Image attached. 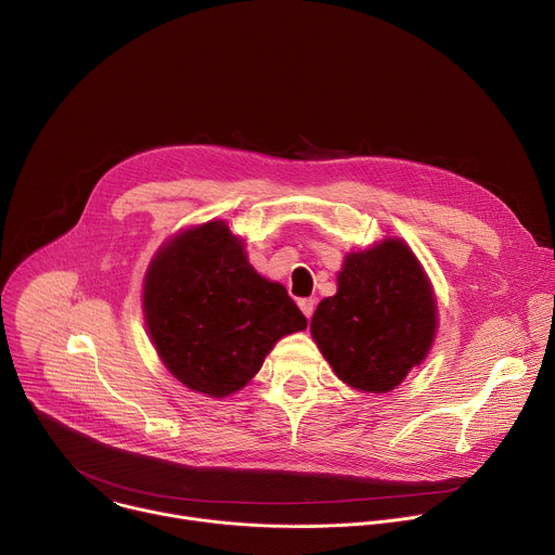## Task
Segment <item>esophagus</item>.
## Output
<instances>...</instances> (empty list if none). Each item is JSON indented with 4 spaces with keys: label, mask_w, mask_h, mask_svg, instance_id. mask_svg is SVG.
Here are the masks:
<instances>
[{
    "label": "esophagus",
    "mask_w": 555,
    "mask_h": 555,
    "mask_svg": "<svg viewBox=\"0 0 555 555\" xmlns=\"http://www.w3.org/2000/svg\"><path fill=\"white\" fill-rule=\"evenodd\" d=\"M298 307H300V311L305 313V318L309 320V318L313 315V309H315V300H313V298H302V300H298Z\"/></svg>",
    "instance_id": "1"
}]
</instances>
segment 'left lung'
Returning a JSON list of instances; mask_svg holds the SVG:
<instances>
[{
    "instance_id": "left-lung-1",
    "label": "left lung",
    "mask_w": 555,
    "mask_h": 555,
    "mask_svg": "<svg viewBox=\"0 0 555 555\" xmlns=\"http://www.w3.org/2000/svg\"><path fill=\"white\" fill-rule=\"evenodd\" d=\"M436 328L434 285L399 237L348 253L335 296L320 300L311 318V337L333 373L371 395L395 390L427 359Z\"/></svg>"
}]
</instances>
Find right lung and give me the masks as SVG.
<instances>
[{
	"mask_svg": "<svg viewBox=\"0 0 555 555\" xmlns=\"http://www.w3.org/2000/svg\"><path fill=\"white\" fill-rule=\"evenodd\" d=\"M224 220L169 237L143 279L147 335L182 386L211 399L242 390L274 344L307 328L287 289L261 276Z\"/></svg>",
	"mask_w": 555,
	"mask_h": 555,
	"instance_id": "add662e5",
	"label": "right lung"
}]
</instances>
